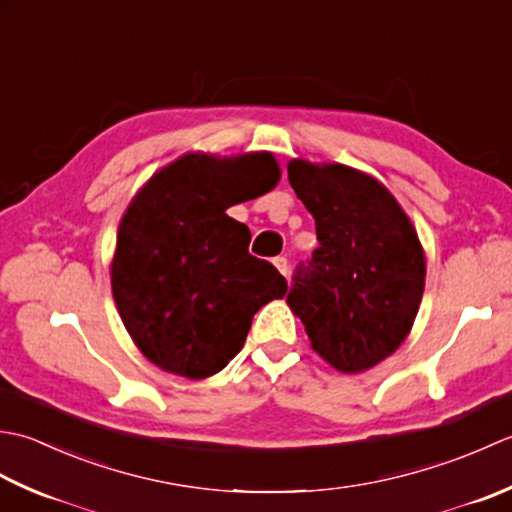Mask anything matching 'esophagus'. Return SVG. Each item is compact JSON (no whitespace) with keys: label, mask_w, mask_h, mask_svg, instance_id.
Masks as SVG:
<instances>
[{"label":"esophagus","mask_w":512,"mask_h":512,"mask_svg":"<svg viewBox=\"0 0 512 512\" xmlns=\"http://www.w3.org/2000/svg\"><path fill=\"white\" fill-rule=\"evenodd\" d=\"M274 265H276V269H278L280 274H283V276H287V274H289V263H287V258H285V256H278V258H274Z\"/></svg>","instance_id":"esophagus-1"}]
</instances>
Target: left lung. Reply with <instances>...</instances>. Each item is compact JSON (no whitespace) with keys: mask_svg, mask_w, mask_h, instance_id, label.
<instances>
[{"mask_svg":"<svg viewBox=\"0 0 512 512\" xmlns=\"http://www.w3.org/2000/svg\"><path fill=\"white\" fill-rule=\"evenodd\" d=\"M287 174L320 243L296 269L287 305L322 360L340 373L367 371L411 333L426 278L420 238L369 174L305 159L289 161Z\"/></svg>","mask_w":512,"mask_h":512,"instance_id":"obj_1","label":"left lung"}]
</instances>
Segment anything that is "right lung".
I'll return each instance as SVG.
<instances>
[{
  "label": "right lung",
  "instance_id": "obj_1",
  "mask_svg": "<svg viewBox=\"0 0 512 512\" xmlns=\"http://www.w3.org/2000/svg\"><path fill=\"white\" fill-rule=\"evenodd\" d=\"M278 181L271 152H187L134 194L110 283L132 342L159 369L210 378L243 349L256 311L287 294L278 269L247 252V225L225 214Z\"/></svg>",
  "mask_w": 512,
  "mask_h": 512
}]
</instances>
